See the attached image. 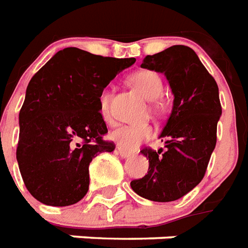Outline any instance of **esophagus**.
Returning a JSON list of instances; mask_svg holds the SVG:
<instances>
[{"instance_id": "esophagus-1", "label": "esophagus", "mask_w": 248, "mask_h": 248, "mask_svg": "<svg viewBox=\"0 0 248 248\" xmlns=\"http://www.w3.org/2000/svg\"><path fill=\"white\" fill-rule=\"evenodd\" d=\"M117 153H119V155L122 158H129L132 155V153L126 152V150H124L122 148H117Z\"/></svg>"}]
</instances>
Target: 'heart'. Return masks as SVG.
<instances>
[{
    "label": "heart",
    "mask_w": 248,
    "mask_h": 248,
    "mask_svg": "<svg viewBox=\"0 0 248 248\" xmlns=\"http://www.w3.org/2000/svg\"><path fill=\"white\" fill-rule=\"evenodd\" d=\"M131 85L139 91L145 99H158L162 94L161 77L153 70H140L132 74L129 78ZM109 91L103 90L99 95V111L106 122H109ZM153 128L148 124H126L117 126L111 132V140L115 141L119 146L125 150H135L140 145L152 139Z\"/></svg>",
    "instance_id": "heart-1"
}]
</instances>
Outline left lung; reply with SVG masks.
Returning <instances> with one entry per match:
<instances>
[{"instance_id": "1", "label": "left lung", "mask_w": 248, "mask_h": 248, "mask_svg": "<svg viewBox=\"0 0 248 248\" xmlns=\"http://www.w3.org/2000/svg\"><path fill=\"white\" fill-rule=\"evenodd\" d=\"M141 66L166 76L174 103L159 136L165 140V149L141 150L149 159L148 174L132 180L131 187L152 202H175L205 175L222 113L218 86L189 46H172L146 56Z\"/></svg>"}]
</instances>
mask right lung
I'll list each match as a JSON object with an SVG mask.
<instances>
[{"mask_svg": "<svg viewBox=\"0 0 248 248\" xmlns=\"http://www.w3.org/2000/svg\"><path fill=\"white\" fill-rule=\"evenodd\" d=\"M135 61L70 46L31 78L19 112L16 161L26 188L38 202L66 206L86 195L90 162L115 149L103 140L108 131L99 95Z\"/></svg>", "mask_w": 248, "mask_h": 248, "instance_id": "obj_1", "label": "right lung"}]
</instances>
